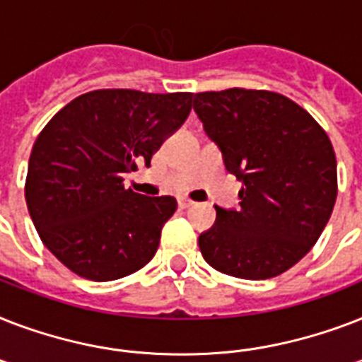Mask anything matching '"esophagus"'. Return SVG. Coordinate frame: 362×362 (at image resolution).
Returning a JSON list of instances; mask_svg holds the SVG:
<instances>
[{"instance_id": "esophagus-1", "label": "esophagus", "mask_w": 362, "mask_h": 362, "mask_svg": "<svg viewBox=\"0 0 362 362\" xmlns=\"http://www.w3.org/2000/svg\"><path fill=\"white\" fill-rule=\"evenodd\" d=\"M192 204H193V201H189V199H186V197L178 199V206H180V209H189Z\"/></svg>"}]
</instances>
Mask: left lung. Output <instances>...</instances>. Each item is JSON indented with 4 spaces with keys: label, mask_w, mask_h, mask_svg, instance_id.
<instances>
[{
    "label": "left lung",
    "mask_w": 362,
    "mask_h": 362,
    "mask_svg": "<svg viewBox=\"0 0 362 362\" xmlns=\"http://www.w3.org/2000/svg\"><path fill=\"white\" fill-rule=\"evenodd\" d=\"M193 110L242 182L240 209L216 206L199 235L204 261L223 274L267 280L310 252L337 201V158L312 116L280 93L231 88L195 93Z\"/></svg>",
    "instance_id": "8db88e82"
}]
</instances>
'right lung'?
<instances>
[{
	"mask_svg": "<svg viewBox=\"0 0 362 362\" xmlns=\"http://www.w3.org/2000/svg\"><path fill=\"white\" fill-rule=\"evenodd\" d=\"M193 93L95 90L65 105L37 136L25 204L42 244L75 274L110 281L156 255L175 197L124 187L192 110Z\"/></svg>",
	"mask_w": 362,
	"mask_h": 362,
	"instance_id": "obj_1",
	"label": "right lung"
}]
</instances>
